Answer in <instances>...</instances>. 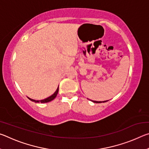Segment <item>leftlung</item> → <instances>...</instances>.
I'll return each instance as SVG.
<instances>
[{
  "label": "left lung",
  "instance_id": "8db88e82",
  "mask_svg": "<svg viewBox=\"0 0 149 149\" xmlns=\"http://www.w3.org/2000/svg\"><path fill=\"white\" fill-rule=\"evenodd\" d=\"M107 101H108V100H107ZM107 101H94V100H93V102H95V103H101V102H107Z\"/></svg>",
  "mask_w": 149,
  "mask_h": 149
}]
</instances>
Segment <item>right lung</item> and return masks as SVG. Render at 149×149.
Listing matches in <instances>:
<instances>
[{"label":"right lung","mask_w":149,"mask_h":149,"mask_svg":"<svg viewBox=\"0 0 149 149\" xmlns=\"http://www.w3.org/2000/svg\"><path fill=\"white\" fill-rule=\"evenodd\" d=\"M58 89H56V91L54 93L53 95L50 96V97L47 98V99H45L44 100H33L31 99H29V100H31V101L33 102H41V103H45V102H49L50 101H51V100H53L55 97H56V95L58 94Z\"/></svg>","instance_id":"obj_1"}]
</instances>
